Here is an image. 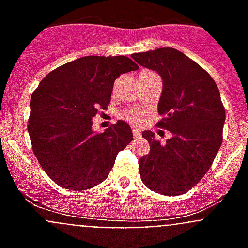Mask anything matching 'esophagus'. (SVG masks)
Listing matches in <instances>:
<instances>
[{"label": "esophagus", "instance_id": "34e87169", "mask_svg": "<svg viewBox=\"0 0 248 248\" xmlns=\"http://www.w3.org/2000/svg\"><path fill=\"white\" fill-rule=\"evenodd\" d=\"M131 130H133V137H134V139H139L140 138V130L139 129L137 128V126H133V128H131Z\"/></svg>", "mask_w": 248, "mask_h": 248}]
</instances>
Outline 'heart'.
<instances>
[{
  "label": "heart",
  "instance_id": "b5f03b06",
  "mask_svg": "<svg viewBox=\"0 0 248 248\" xmlns=\"http://www.w3.org/2000/svg\"><path fill=\"white\" fill-rule=\"evenodd\" d=\"M124 118L129 122H139L140 120V111L139 110H128L124 113Z\"/></svg>",
  "mask_w": 248,
  "mask_h": 248
}]
</instances>
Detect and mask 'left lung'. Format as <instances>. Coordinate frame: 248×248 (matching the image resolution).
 <instances>
[{"label": "left lung", "instance_id": "left-lung-1", "mask_svg": "<svg viewBox=\"0 0 248 248\" xmlns=\"http://www.w3.org/2000/svg\"><path fill=\"white\" fill-rule=\"evenodd\" d=\"M163 80L157 126L172 134L164 145L143 131L150 151L139 160L141 181L168 196L192 189L209 171L222 143L225 108L220 91L207 72L175 48H157L131 56Z\"/></svg>", "mask_w": 248, "mask_h": 248}]
</instances>
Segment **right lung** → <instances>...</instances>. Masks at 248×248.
I'll return each mask as SVG.
<instances>
[{
    "label": "right lung",
    "mask_w": 248,
    "mask_h": 248,
    "mask_svg": "<svg viewBox=\"0 0 248 248\" xmlns=\"http://www.w3.org/2000/svg\"><path fill=\"white\" fill-rule=\"evenodd\" d=\"M125 56H87L46 76L31 97L32 149L46 174L67 190H87L108 177L118 153L133 140L123 120L95 134L98 109L110 102L114 80L137 71Z\"/></svg>",
    "instance_id": "1"
}]
</instances>
